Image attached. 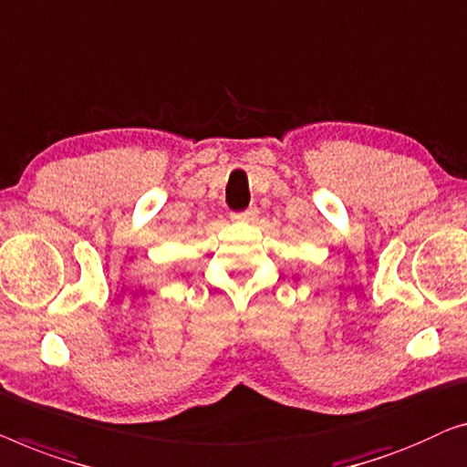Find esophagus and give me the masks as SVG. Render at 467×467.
Listing matches in <instances>:
<instances>
[{"label":"esophagus","mask_w":467,"mask_h":467,"mask_svg":"<svg viewBox=\"0 0 467 467\" xmlns=\"http://www.w3.org/2000/svg\"><path fill=\"white\" fill-rule=\"evenodd\" d=\"M255 215H258V207H247L243 212H233L231 218L236 222H252L255 220Z\"/></svg>","instance_id":"esophagus-1"}]
</instances>
